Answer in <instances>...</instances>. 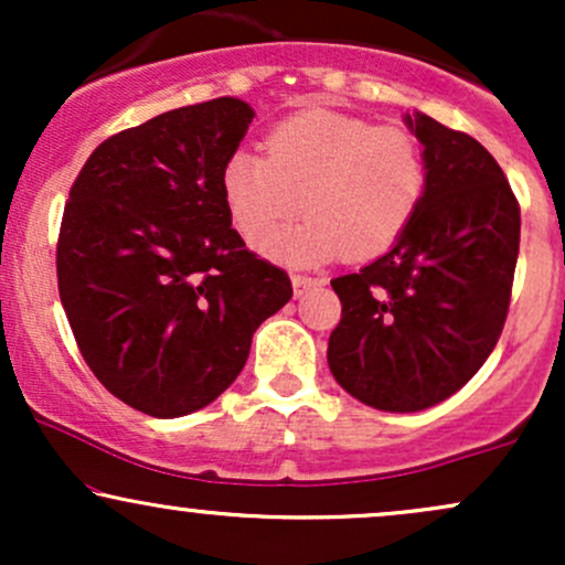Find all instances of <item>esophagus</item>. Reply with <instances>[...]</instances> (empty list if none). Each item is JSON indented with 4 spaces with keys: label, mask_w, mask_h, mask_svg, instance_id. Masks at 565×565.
Wrapping results in <instances>:
<instances>
[{
    "label": "esophagus",
    "mask_w": 565,
    "mask_h": 565,
    "mask_svg": "<svg viewBox=\"0 0 565 565\" xmlns=\"http://www.w3.org/2000/svg\"><path fill=\"white\" fill-rule=\"evenodd\" d=\"M319 284V278L313 276H302V274H291V287H295V297H300L308 291L310 287H316Z\"/></svg>",
    "instance_id": "1"
}]
</instances>
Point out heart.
I'll list each match as a JSON object with an SVG mask.
<instances>
[{
  "mask_svg": "<svg viewBox=\"0 0 565 565\" xmlns=\"http://www.w3.org/2000/svg\"><path fill=\"white\" fill-rule=\"evenodd\" d=\"M427 191V157L401 125L310 108L265 135V157L236 148L220 170V196L246 242L281 263L308 265L342 255L372 260L404 236ZM297 230L270 234L299 211Z\"/></svg>",
  "mask_w": 565,
  "mask_h": 565,
  "instance_id": "heart-1",
  "label": "heart"
}]
</instances>
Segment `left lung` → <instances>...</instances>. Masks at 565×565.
I'll list each match as a JSON object with an SVG mask.
<instances>
[{"label": "left lung", "mask_w": 565, "mask_h": 565, "mask_svg": "<svg viewBox=\"0 0 565 565\" xmlns=\"http://www.w3.org/2000/svg\"><path fill=\"white\" fill-rule=\"evenodd\" d=\"M427 157L417 217L387 255L332 278L342 319L329 369L361 404L423 412L468 382L510 308L521 206L497 159L427 114L406 116Z\"/></svg>", "instance_id": "left-lung-1"}]
</instances>
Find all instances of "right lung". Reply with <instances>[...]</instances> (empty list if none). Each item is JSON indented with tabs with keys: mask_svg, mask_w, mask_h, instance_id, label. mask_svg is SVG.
Returning a JSON list of instances; mask_svg holds the SVG:
<instances>
[{
	"mask_svg": "<svg viewBox=\"0 0 565 565\" xmlns=\"http://www.w3.org/2000/svg\"><path fill=\"white\" fill-rule=\"evenodd\" d=\"M252 119L238 97L159 114L103 140L71 185L63 310L103 387L151 417L212 404L291 297L287 270L246 249L220 196Z\"/></svg>",
	"mask_w": 565,
	"mask_h": 565,
	"instance_id": "add662e5",
	"label": "right lung"
}]
</instances>
